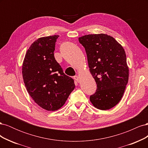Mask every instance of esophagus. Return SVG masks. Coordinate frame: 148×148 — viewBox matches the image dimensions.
Listing matches in <instances>:
<instances>
[{"mask_svg":"<svg viewBox=\"0 0 148 148\" xmlns=\"http://www.w3.org/2000/svg\"><path fill=\"white\" fill-rule=\"evenodd\" d=\"M74 79H75L77 82H78V83L79 82V77H78V76H77V75L75 76V77H74Z\"/></svg>","mask_w":148,"mask_h":148,"instance_id":"34e87169","label":"esophagus"}]
</instances>
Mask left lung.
<instances>
[{
    "instance_id": "8db88e82",
    "label": "left lung",
    "mask_w": 148,
    "mask_h": 148,
    "mask_svg": "<svg viewBox=\"0 0 148 148\" xmlns=\"http://www.w3.org/2000/svg\"><path fill=\"white\" fill-rule=\"evenodd\" d=\"M84 47L89 70L97 84L90 101L97 109L112 108L122 99L129 70L123 47L110 36L88 34L79 38Z\"/></svg>"
}]
</instances>
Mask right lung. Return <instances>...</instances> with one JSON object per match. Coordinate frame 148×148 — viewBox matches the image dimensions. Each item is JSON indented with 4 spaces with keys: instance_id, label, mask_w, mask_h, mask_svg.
<instances>
[{
    "instance_id": "obj_1",
    "label": "right lung",
    "mask_w": 148,
    "mask_h": 148,
    "mask_svg": "<svg viewBox=\"0 0 148 148\" xmlns=\"http://www.w3.org/2000/svg\"><path fill=\"white\" fill-rule=\"evenodd\" d=\"M58 35L39 38L26 52L22 66L26 89L44 109L54 111L64 106L74 89V79L66 75L53 52Z\"/></svg>"
}]
</instances>
